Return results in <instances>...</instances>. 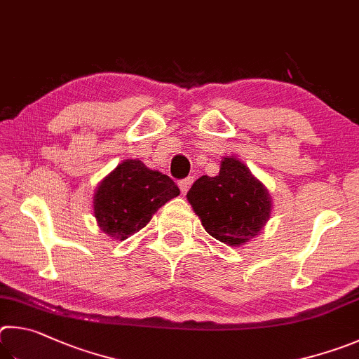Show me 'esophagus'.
Segmentation results:
<instances>
[{"label": "esophagus", "instance_id": "obj_1", "mask_svg": "<svg viewBox=\"0 0 359 359\" xmlns=\"http://www.w3.org/2000/svg\"><path fill=\"white\" fill-rule=\"evenodd\" d=\"M192 183H194L192 176H189V178H186V180H183V181H180V189H181V194H183V196H186L187 191L191 189Z\"/></svg>", "mask_w": 359, "mask_h": 359}]
</instances>
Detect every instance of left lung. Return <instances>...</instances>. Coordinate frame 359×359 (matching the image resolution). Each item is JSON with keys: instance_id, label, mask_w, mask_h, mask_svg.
<instances>
[{"instance_id": "obj_1", "label": "left lung", "mask_w": 359, "mask_h": 359, "mask_svg": "<svg viewBox=\"0 0 359 359\" xmlns=\"http://www.w3.org/2000/svg\"><path fill=\"white\" fill-rule=\"evenodd\" d=\"M186 197L205 230L229 246L259 236L273 212L266 186L235 156L222 157L219 175L200 176Z\"/></svg>"}]
</instances>
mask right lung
Listing matches in <instances>:
<instances>
[{"instance_id":"obj_1","label":"right lung","mask_w":359,"mask_h":359,"mask_svg":"<svg viewBox=\"0 0 359 359\" xmlns=\"http://www.w3.org/2000/svg\"><path fill=\"white\" fill-rule=\"evenodd\" d=\"M178 196V186L167 175L148 168L138 159H126L97 184L93 211L105 235L124 241Z\"/></svg>"}]
</instances>
